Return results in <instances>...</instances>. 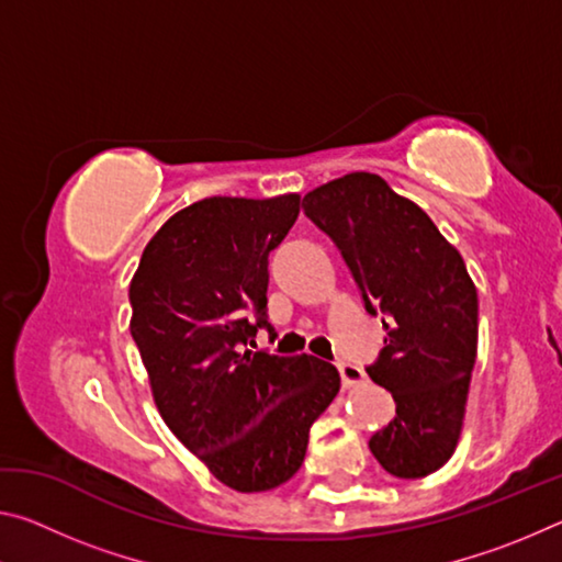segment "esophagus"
Instances as JSON below:
<instances>
[{"instance_id":"1","label":"esophagus","mask_w":562,"mask_h":562,"mask_svg":"<svg viewBox=\"0 0 562 562\" xmlns=\"http://www.w3.org/2000/svg\"><path fill=\"white\" fill-rule=\"evenodd\" d=\"M337 369H339V376H341V384L345 386H359L367 382V374L361 372L357 364H351V361L339 359L337 361Z\"/></svg>"}]
</instances>
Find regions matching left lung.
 Listing matches in <instances>:
<instances>
[{
    "label": "left lung",
    "instance_id": "obj_1",
    "mask_svg": "<svg viewBox=\"0 0 562 562\" xmlns=\"http://www.w3.org/2000/svg\"><path fill=\"white\" fill-rule=\"evenodd\" d=\"M304 213L339 247L369 315H386L384 349L367 372L392 392L396 414L369 449L396 479H424L459 446L479 351V292L461 252L367 170L310 190Z\"/></svg>",
    "mask_w": 562,
    "mask_h": 562
}]
</instances>
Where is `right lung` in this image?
I'll return each mask as SVG.
<instances>
[{
  "label": "right lung",
  "instance_id": "obj_1",
  "mask_svg": "<svg viewBox=\"0 0 562 562\" xmlns=\"http://www.w3.org/2000/svg\"><path fill=\"white\" fill-rule=\"evenodd\" d=\"M297 215L300 193L203 198L158 227L128 288V327L160 418L237 493L290 481L310 426L339 392L327 361L252 341L268 325V255Z\"/></svg>",
  "mask_w": 562,
  "mask_h": 562
}]
</instances>
